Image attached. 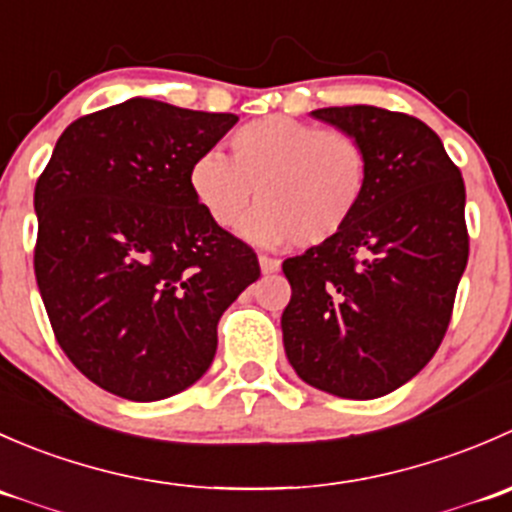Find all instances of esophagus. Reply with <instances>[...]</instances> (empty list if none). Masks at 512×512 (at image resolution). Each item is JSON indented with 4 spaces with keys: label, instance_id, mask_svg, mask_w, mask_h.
I'll use <instances>...</instances> for the list:
<instances>
[{
    "label": "esophagus",
    "instance_id": "1",
    "mask_svg": "<svg viewBox=\"0 0 512 512\" xmlns=\"http://www.w3.org/2000/svg\"><path fill=\"white\" fill-rule=\"evenodd\" d=\"M260 267L265 275H275V272H280V260H277V257L260 255Z\"/></svg>",
    "mask_w": 512,
    "mask_h": 512
}]
</instances>
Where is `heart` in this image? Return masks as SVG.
<instances>
[{
	"label": "heart",
	"mask_w": 512,
	"mask_h": 512,
	"mask_svg": "<svg viewBox=\"0 0 512 512\" xmlns=\"http://www.w3.org/2000/svg\"><path fill=\"white\" fill-rule=\"evenodd\" d=\"M232 160L205 151L188 173L190 193L215 225L232 230L260 200L242 232L257 245L337 240L364 205L369 153L344 128L289 116L245 123L230 138Z\"/></svg>",
	"instance_id": "1"
}]
</instances>
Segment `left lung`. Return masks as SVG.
Here are the masks:
<instances>
[{"instance_id": "8db88e82", "label": "left lung", "mask_w": 512, "mask_h": 512, "mask_svg": "<svg viewBox=\"0 0 512 512\" xmlns=\"http://www.w3.org/2000/svg\"><path fill=\"white\" fill-rule=\"evenodd\" d=\"M314 116L364 143L369 188L337 240L282 262L292 287L282 339L309 386L379 399L446 337L468 262L466 185L441 138L409 113L332 106Z\"/></svg>"}]
</instances>
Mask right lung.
<instances>
[{
    "mask_svg": "<svg viewBox=\"0 0 512 512\" xmlns=\"http://www.w3.org/2000/svg\"><path fill=\"white\" fill-rule=\"evenodd\" d=\"M235 123L131 98L76 118L36 180V285L59 347L108 394L158 401L195 384L223 312L260 277L188 183Z\"/></svg>",
    "mask_w": 512,
    "mask_h": 512,
    "instance_id": "obj_1",
    "label": "right lung"
}]
</instances>
